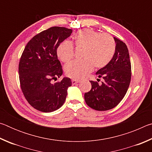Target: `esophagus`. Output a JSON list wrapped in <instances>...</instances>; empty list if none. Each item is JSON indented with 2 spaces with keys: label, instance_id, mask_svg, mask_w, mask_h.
I'll use <instances>...</instances> for the list:
<instances>
[{
  "label": "esophagus",
  "instance_id": "34e87169",
  "mask_svg": "<svg viewBox=\"0 0 152 152\" xmlns=\"http://www.w3.org/2000/svg\"><path fill=\"white\" fill-rule=\"evenodd\" d=\"M79 82H80V80H75V79L72 80V83L73 85H74V84H76L77 83H78Z\"/></svg>",
  "mask_w": 152,
  "mask_h": 152
}]
</instances>
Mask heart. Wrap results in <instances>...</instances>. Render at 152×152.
Segmentation results:
<instances>
[{
    "label": "heart",
    "instance_id": "b5f03b06",
    "mask_svg": "<svg viewBox=\"0 0 152 152\" xmlns=\"http://www.w3.org/2000/svg\"><path fill=\"white\" fill-rule=\"evenodd\" d=\"M76 50H82L81 60L71 61L65 66L68 77L80 79L91 72L93 68H101L112 60L115 52V40L109 34L90 29L78 31L74 37ZM58 58L67 63L74 56V48L70 42H64L57 49Z\"/></svg>",
    "mask_w": 152,
    "mask_h": 152
}]
</instances>
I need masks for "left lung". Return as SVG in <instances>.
I'll return each mask as SVG.
<instances>
[{
	"label": "left lung",
	"mask_w": 152,
	"mask_h": 152,
	"mask_svg": "<svg viewBox=\"0 0 152 152\" xmlns=\"http://www.w3.org/2000/svg\"><path fill=\"white\" fill-rule=\"evenodd\" d=\"M115 52L110 62L96 72L103 81H90L91 90L84 94L88 107L96 110H107L117 106L127 93L132 78V66L127 45L114 37Z\"/></svg>",
	"instance_id": "left-lung-1"
}]
</instances>
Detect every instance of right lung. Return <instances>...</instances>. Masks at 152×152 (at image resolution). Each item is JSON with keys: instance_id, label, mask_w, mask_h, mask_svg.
<instances>
[{"instance_id": "obj_1", "label": "right lung", "mask_w": 152, "mask_h": 152, "mask_svg": "<svg viewBox=\"0 0 152 152\" xmlns=\"http://www.w3.org/2000/svg\"><path fill=\"white\" fill-rule=\"evenodd\" d=\"M72 33L66 27H50L35 35L23 51L19 64L20 88L28 102L39 111H54L66 101L70 78L54 84L51 80L62 75L57 49Z\"/></svg>"}]
</instances>
